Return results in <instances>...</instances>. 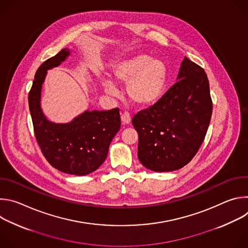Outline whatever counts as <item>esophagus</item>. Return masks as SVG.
<instances>
[{
    "label": "esophagus",
    "instance_id": "esophagus-1",
    "mask_svg": "<svg viewBox=\"0 0 248 248\" xmlns=\"http://www.w3.org/2000/svg\"><path fill=\"white\" fill-rule=\"evenodd\" d=\"M121 120H122L123 124H128L130 123V121H131V117H130L129 113L124 112V113H123V114H122V116H121Z\"/></svg>",
    "mask_w": 248,
    "mask_h": 248
}]
</instances>
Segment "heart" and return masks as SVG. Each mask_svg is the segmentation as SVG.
<instances>
[{
	"label": "heart",
	"instance_id": "b5f03b06",
	"mask_svg": "<svg viewBox=\"0 0 248 248\" xmlns=\"http://www.w3.org/2000/svg\"><path fill=\"white\" fill-rule=\"evenodd\" d=\"M116 83L126 85V94L136 106L147 108L161 98L166 82L167 68L165 64L152 60L146 54H138L118 62L112 70ZM105 91L115 95L117 89L110 81L103 84Z\"/></svg>",
	"mask_w": 248,
	"mask_h": 248
}]
</instances>
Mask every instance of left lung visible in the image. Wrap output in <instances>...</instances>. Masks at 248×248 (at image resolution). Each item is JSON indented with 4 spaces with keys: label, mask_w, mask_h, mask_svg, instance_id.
<instances>
[{
    "label": "left lung",
    "mask_w": 248,
    "mask_h": 248,
    "mask_svg": "<svg viewBox=\"0 0 248 248\" xmlns=\"http://www.w3.org/2000/svg\"><path fill=\"white\" fill-rule=\"evenodd\" d=\"M178 79L156 104L132 118L138 159L154 171H171L189 163L211 121L213 104L205 70L186 57Z\"/></svg>",
    "instance_id": "obj_1"
}]
</instances>
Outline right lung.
<instances>
[{
    "label": "right lung",
    "instance_id": "right-lung-1",
    "mask_svg": "<svg viewBox=\"0 0 248 248\" xmlns=\"http://www.w3.org/2000/svg\"><path fill=\"white\" fill-rule=\"evenodd\" d=\"M68 55V49H62L39 66L28 104L34 134L46 160L62 172L85 175L96 170L107 157L111 141L121 127L120 109L86 111L68 124H54L46 119L40 98L47 70L61 64Z\"/></svg>",
    "mask_w": 248,
    "mask_h": 248
}]
</instances>
